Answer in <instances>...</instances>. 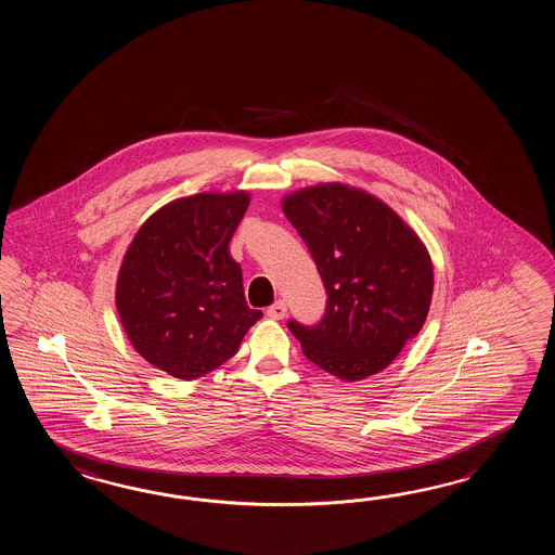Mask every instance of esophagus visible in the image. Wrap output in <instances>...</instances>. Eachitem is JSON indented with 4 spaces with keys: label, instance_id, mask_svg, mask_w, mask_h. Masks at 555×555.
<instances>
[{
    "label": "esophagus",
    "instance_id": "obj_1",
    "mask_svg": "<svg viewBox=\"0 0 555 555\" xmlns=\"http://www.w3.org/2000/svg\"><path fill=\"white\" fill-rule=\"evenodd\" d=\"M285 313H287V306L283 304L282 299L275 301L272 307H268V311H266V315L272 319H283Z\"/></svg>",
    "mask_w": 555,
    "mask_h": 555
}]
</instances>
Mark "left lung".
I'll use <instances>...</instances> for the list:
<instances>
[{
	"mask_svg": "<svg viewBox=\"0 0 555 555\" xmlns=\"http://www.w3.org/2000/svg\"><path fill=\"white\" fill-rule=\"evenodd\" d=\"M325 285L315 325L287 321L304 354L343 380L371 377L425 325L433 261L387 204L363 190L321 184L283 201Z\"/></svg>",
	"mask_w": 555,
	"mask_h": 555,
	"instance_id": "8db88e82",
	"label": "left lung"
}]
</instances>
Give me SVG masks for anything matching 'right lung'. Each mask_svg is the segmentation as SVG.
<instances>
[{
    "label": "right lung",
    "mask_w": 555,
    "mask_h": 555,
    "mask_svg": "<svg viewBox=\"0 0 555 555\" xmlns=\"http://www.w3.org/2000/svg\"><path fill=\"white\" fill-rule=\"evenodd\" d=\"M246 192L180 198L154 212L130 244L117 309L132 347L172 377H204L236 354L263 315L249 309L230 240Z\"/></svg>",
    "instance_id": "add662e5"
}]
</instances>
